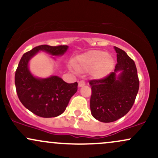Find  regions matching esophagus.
<instances>
[{"mask_svg": "<svg viewBox=\"0 0 158 158\" xmlns=\"http://www.w3.org/2000/svg\"><path fill=\"white\" fill-rule=\"evenodd\" d=\"M85 85V81H79V84H78V85H79V88H81V87H82V86H84V85Z\"/></svg>", "mask_w": 158, "mask_h": 158, "instance_id": "obj_1", "label": "esophagus"}]
</instances>
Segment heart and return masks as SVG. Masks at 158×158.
Masks as SVG:
<instances>
[{"label":"heart","mask_w":158,"mask_h":158,"mask_svg":"<svg viewBox=\"0 0 158 158\" xmlns=\"http://www.w3.org/2000/svg\"><path fill=\"white\" fill-rule=\"evenodd\" d=\"M73 68L77 72L88 71L97 79H102L111 73L114 68L113 58L106 51L91 50L76 57Z\"/></svg>","instance_id":"1"}]
</instances>
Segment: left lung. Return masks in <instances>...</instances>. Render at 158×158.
Segmentation results:
<instances>
[{
  "label": "left lung",
  "instance_id": "1",
  "mask_svg": "<svg viewBox=\"0 0 158 158\" xmlns=\"http://www.w3.org/2000/svg\"><path fill=\"white\" fill-rule=\"evenodd\" d=\"M117 64L114 71L102 79L90 80L92 116L102 123L117 120L129 111L139 90L135 61L124 50L114 47Z\"/></svg>",
  "mask_w": 158,
  "mask_h": 158
}]
</instances>
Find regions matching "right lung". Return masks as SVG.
I'll return each mask as SVG.
<instances>
[{
	"mask_svg": "<svg viewBox=\"0 0 158 158\" xmlns=\"http://www.w3.org/2000/svg\"><path fill=\"white\" fill-rule=\"evenodd\" d=\"M68 46L40 45L27 52L21 57L15 72V84L21 102L29 110L44 118L61 115L69 101L77 91L78 83L65 82L57 76L38 78L29 69V62L38 52L43 51L51 56H63Z\"/></svg>",
	"mask_w": 158,
	"mask_h": 158,
	"instance_id": "1",
	"label": "right lung"
}]
</instances>
